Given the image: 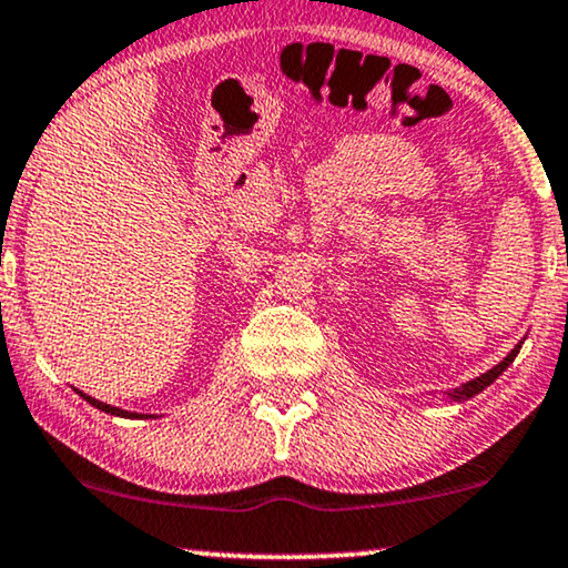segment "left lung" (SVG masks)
I'll return each mask as SVG.
<instances>
[{"mask_svg": "<svg viewBox=\"0 0 568 568\" xmlns=\"http://www.w3.org/2000/svg\"><path fill=\"white\" fill-rule=\"evenodd\" d=\"M523 344H525V341H519V344H517L515 348H511V352H509L507 356H504V359H501L499 364H496V367H491L488 372H484V375L476 377V379H470V383H465V385H460V387H455L453 393H447V398H449V400H455V403H463V400L473 398V395H478L480 390H486V387L491 385L494 379L499 377L501 372L507 369L511 362H515V356L519 354V348H523Z\"/></svg>", "mask_w": 568, "mask_h": 568, "instance_id": "8db88e82", "label": "left lung"}]
</instances>
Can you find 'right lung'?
Returning <instances> with one entry per match:
<instances>
[{
    "mask_svg": "<svg viewBox=\"0 0 568 568\" xmlns=\"http://www.w3.org/2000/svg\"><path fill=\"white\" fill-rule=\"evenodd\" d=\"M80 393V390H77ZM84 400L90 403V406H95V408H100V410H105V414H111V416H121V418H142V414H131V410H123V408H115V406H108V403H103V400H95L92 398V395H88V393H80Z\"/></svg>",
    "mask_w": 568,
    "mask_h": 568,
    "instance_id": "add662e5",
    "label": "right lung"
}]
</instances>
